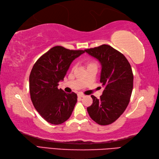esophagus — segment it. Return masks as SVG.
<instances>
[{
    "instance_id": "34e87169",
    "label": "esophagus",
    "mask_w": 159,
    "mask_h": 159,
    "mask_svg": "<svg viewBox=\"0 0 159 159\" xmlns=\"http://www.w3.org/2000/svg\"><path fill=\"white\" fill-rule=\"evenodd\" d=\"M78 96H79V97H80V98H82V97H84L85 95H84L83 94H80V93H79V94H78Z\"/></svg>"
}]
</instances>
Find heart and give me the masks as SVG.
I'll use <instances>...</instances> for the list:
<instances>
[{"label": "heart", "mask_w": 159, "mask_h": 159, "mask_svg": "<svg viewBox=\"0 0 159 159\" xmlns=\"http://www.w3.org/2000/svg\"><path fill=\"white\" fill-rule=\"evenodd\" d=\"M93 64H94V63H89L88 65H93Z\"/></svg>", "instance_id": "b5f03b06"}]
</instances>
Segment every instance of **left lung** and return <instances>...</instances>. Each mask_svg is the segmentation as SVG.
I'll return each instance as SVG.
<instances>
[{
  "label": "left lung",
  "mask_w": 159,
  "mask_h": 159,
  "mask_svg": "<svg viewBox=\"0 0 159 159\" xmlns=\"http://www.w3.org/2000/svg\"><path fill=\"white\" fill-rule=\"evenodd\" d=\"M85 52L100 62V82L105 87L100 99L91 96L93 103L87 110L96 123L110 125L119 119L129 102L134 79L131 65L125 56L108 45Z\"/></svg>",
  "instance_id": "1"
}]
</instances>
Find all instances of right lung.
Instances as JSON below:
<instances>
[{"label": "right lung", "instance_id": "obj_1", "mask_svg": "<svg viewBox=\"0 0 159 159\" xmlns=\"http://www.w3.org/2000/svg\"><path fill=\"white\" fill-rule=\"evenodd\" d=\"M85 50H70L55 46L41 56L30 75L31 100L43 119L53 125L64 123L70 117L77 102L74 92L67 94L58 89L71 63Z\"/></svg>", "mask_w": 159, "mask_h": 159}]
</instances>
